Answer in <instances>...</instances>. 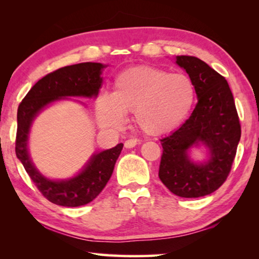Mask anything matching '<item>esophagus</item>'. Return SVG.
<instances>
[{"mask_svg":"<svg viewBox=\"0 0 259 259\" xmlns=\"http://www.w3.org/2000/svg\"><path fill=\"white\" fill-rule=\"evenodd\" d=\"M137 144H138L137 139H128V140H125V142H124V147L125 148H133V147L137 145Z\"/></svg>","mask_w":259,"mask_h":259,"instance_id":"obj_1","label":"esophagus"}]
</instances>
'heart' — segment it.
Segmentation results:
<instances>
[{
	"label": "heart",
	"instance_id": "obj_1",
	"mask_svg": "<svg viewBox=\"0 0 259 259\" xmlns=\"http://www.w3.org/2000/svg\"><path fill=\"white\" fill-rule=\"evenodd\" d=\"M194 100V84L185 74L137 66L117 75L113 94L99 96L96 114L103 128L119 130L125 124V113H134L143 133L160 136L186 119Z\"/></svg>",
	"mask_w": 259,
	"mask_h": 259
}]
</instances>
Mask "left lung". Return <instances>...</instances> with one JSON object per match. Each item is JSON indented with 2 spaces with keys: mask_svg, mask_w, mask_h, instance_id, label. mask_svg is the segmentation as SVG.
Returning a JSON list of instances; mask_svg holds the SVG:
<instances>
[{
  "mask_svg": "<svg viewBox=\"0 0 259 259\" xmlns=\"http://www.w3.org/2000/svg\"><path fill=\"white\" fill-rule=\"evenodd\" d=\"M195 88L198 104L181 128L161 139L159 177L181 198H200L218 190L226 181L236 154L241 125L233 95L224 76L196 57L177 56ZM203 145L207 161L196 164L188 152Z\"/></svg>",
  "mask_w": 259,
  "mask_h": 259,
  "instance_id": "left-lung-1",
  "label": "left lung"
}]
</instances>
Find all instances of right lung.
Masks as SVG:
<instances>
[{
    "label": "right lung",
    "mask_w": 259,
    "mask_h": 259,
    "mask_svg": "<svg viewBox=\"0 0 259 259\" xmlns=\"http://www.w3.org/2000/svg\"><path fill=\"white\" fill-rule=\"evenodd\" d=\"M105 67L106 65L100 63H81L57 69L35 83L18 107L16 155L38 191L55 204L80 207L97 198L112 176L123 144L95 153L76 176L54 181L43 176L30 159V126L35 117L52 103L67 97H97Z\"/></svg>",
    "instance_id": "1"
}]
</instances>
